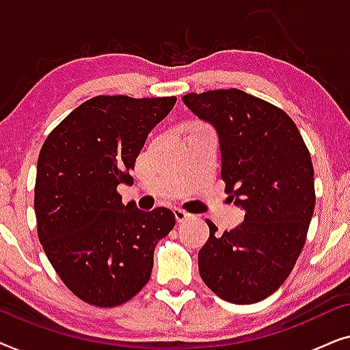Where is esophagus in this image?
Instances as JSON below:
<instances>
[{"label": "esophagus", "mask_w": 350, "mask_h": 350, "mask_svg": "<svg viewBox=\"0 0 350 350\" xmlns=\"http://www.w3.org/2000/svg\"><path fill=\"white\" fill-rule=\"evenodd\" d=\"M174 213H175L176 221H178V223H183V221H186V219L191 217V215L188 212H185L183 208H175Z\"/></svg>", "instance_id": "1"}]
</instances>
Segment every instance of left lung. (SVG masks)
<instances>
[{
    "instance_id": "left-lung-1",
    "label": "left lung",
    "mask_w": 350,
    "mask_h": 350,
    "mask_svg": "<svg viewBox=\"0 0 350 350\" xmlns=\"http://www.w3.org/2000/svg\"><path fill=\"white\" fill-rule=\"evenodd\" d=\"M183 102L217 129L224 191L245 210L221 236L207 219L200 277L224 301L258 303L284 284L308 237L315 207L309 150L284 109L243 90L191 92Z\"/></svg>"
}]
</instances>
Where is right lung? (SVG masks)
Masks as SVG:
<instances>
[{"instance_id": "obj_1", "label": "right lung", "mask_w": 350, "mask_h": 350, "mask_svg": "<svg viewBox=\"0 0 350 350\" xmlns=\"http://www.w3.org/2000/svg\"><path fill=\"white\" fill-rule=\"evenodd\" d=\"M176 97L98 95L73 109L40 151L35 183L38 237L62 282L97 308L127 303L148 284L154 248L175 226L165 207L122 204L118 185L148 133Z\"/></svg>"}]
</instances>
